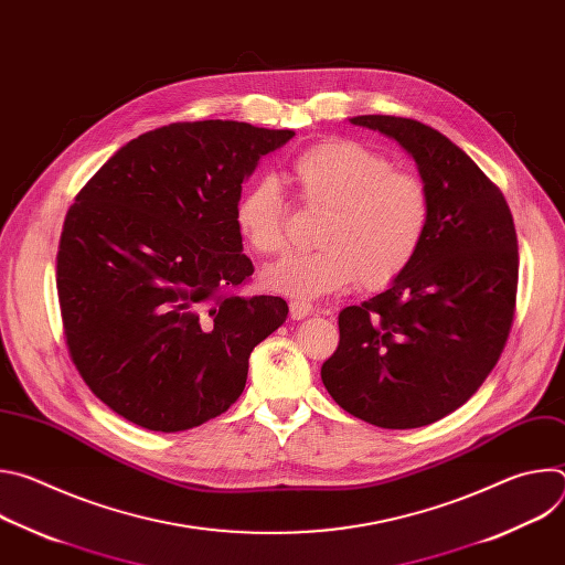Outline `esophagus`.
<instances>
[{"mask_svg": "<svg viewBox=\"0 0 565 565\" xmlns=\"http://www.w3.org/2000/svg\"><path fill=\"white\" fill-rule=\"evenodd\" d=\"M288 306H290V317L292 319H306L308 315H312V303H308L303 299H292Z\"/></svg>", "mask_w": 565, "mask_h": 565, "instance_id": "34e87169", "label": "esophagus"}]
</instances>
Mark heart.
<instances>
[{
    "mask_svg": "<svg viewBox=\"0 0 565 565\" xmlns=\"http://www.w3.org/2000/svg\"><path fill=\"white\" fill-rule=\"evenodd\" d=\"M301 203L327 212L315 253L288 255L268 266V290L315 299L355 281L366 290L395 284L416 262L427 238L431 201L425 183L393 170L391 160L355 140H321L299 151L290 166ZM234 225L262 255L288 246V203L273 177L253 181L234 205Z\"/></svg>",
    "mask_w": 565,
    "mask_h": 565,
    "instance_id": "obj_1",
    "label": "heart"
}]
</instances>
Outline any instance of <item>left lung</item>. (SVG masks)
Wrapping results in <instances>:
<instances>
[{
	"instance_id": "8db88e82",
	"label": "left lung",
	"mask_w": 565,
	"mask_h": 565,
	"mask_svg": "<svg viewBox=\"0 0 565 565\" xmlns=\"http://www.w3.org/2000/svg\"><path fill=\"white\" fill-rule=\"evenodd\" d=\"M351 122L414 156L431 221L412 268L340 312L321 382L351 416L416 429L465 405L505 349L519 286L514 218L503 192L440 131L397 116Z\"/></svg>"
}]
</instances>
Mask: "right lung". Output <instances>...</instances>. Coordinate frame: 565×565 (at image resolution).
<instances>
[{"instance_id": "right-lung-1", "label": "right lung", "mask_w": 565, "mask_h": 565, "mask_svg": "<svg viewBox=\"0 0 565 565\" xmlns=\"http://www.w3.org/2000/svg\"><path fill=\"white\" fill-rule=\"evenodd\" d=\"M295 131L172 122L120 147L77 192L57 248L68 355L125 420L185 431L227 412L253 349L288 303L244 297L255 273L234 205L259 158Z\"/></svg>"}]
</instances>
